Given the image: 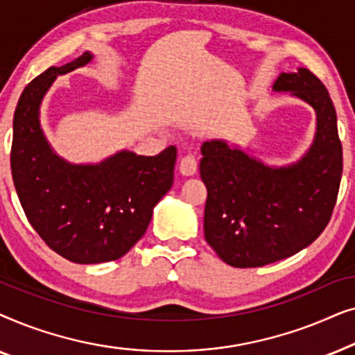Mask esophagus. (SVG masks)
<instances>
[{
  "label": "esophagus",
  "instance_id": "34e87169",
  "mask_svg": "<svg viewBox=\"0 0 355 355\" xmlns=\"http://www.w3.org/2000/svg\"><path fill=\"white\" fill-rule=\"evenodd\" d=\"M179 171L182 176H193L197 173V159L193 155H186L179 163Z\"/></svg>",
  "mask_w": 355,
  "mask_h": 355
}]
</instances>
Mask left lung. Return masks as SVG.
I'll list each match as a JSON object with an SVG mask.
<instances>
[{"mask_svg": "<svg viewBox=\"0 0 355 355\" xmlns=\"http://www.w3.org/2000/svg\"><path fill=\"white\" fill-rule=\"evenodd\" d=\"M273 89L293 92L317 111L315 142L299 163L275 169L221 140L202 145L205 241L236 268L275 263L305 249L324 231L338 200L343 145L327 87L300 67L281 72Z\"/></svg>", "mask_w": 355, "mask_h": 355, "instance_id": "obj_1", "label": "left lung"}]
</instances>
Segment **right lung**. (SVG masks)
Segmentation results:
<instances>
[{"mask_svg": "<svg viewBox=\"0 0 355 355\" xmlns=\"http://www.w3.org/2000/svg\"><path fill=\"white\" fill-rule=\"evenodd\" d=\"M90 53L35 77L14 113L11 173L19 202L43 242L76 263L118 260L145 234L153 208L173 186L178 150L155 157L121 152L96 166H76L46 144L38 108L56 76L87 64Z\"/></svg>", "mask_w": 355, "mask_h": 355, "instance_id": "right-lung-1", "label": "right lung"}]
</instances>
